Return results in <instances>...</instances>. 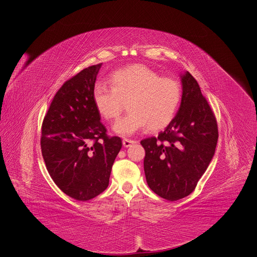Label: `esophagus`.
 <instances>
[{"label":"esophagus","mask_w":257,"mask_h":257,"mask_svg":"<svg viewBox=\"0 0 257 257\" xmlns=\"http://www.w3.org/2000/svg\"><path fill=\"white\" fill-rule=\"evenodd\" d=\"M135 141L130 140V139H123V146L124 147H130L132 144H134Z\"/></svg>","instance_id":"obj_1"}]
</instances>
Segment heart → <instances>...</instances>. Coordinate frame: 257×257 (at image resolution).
<instances>
[{"instance_id": "b5f03b06", "label": "heart", "mask_w": 257, "mask_h": 257, "mask_svg": "<svg viewBox=\"0 0 257 257\" xmlns=\"http://www.w3.org/2000/svg\"><path fill=\"white\" fill-rule=\"evenodd\" d=\"M111 87L97 83L93 102L97 112L106 120L119 117L127 102L128 113L120 118L113 130L130 136L147 126L158 130L170 123L181 100L180 83L170 77H160L144 65H133L115 72Z\"/></svg>"}]
</instances>
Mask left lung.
<instances>
[{
    "label": "left lung",
    "instance_id": "left-lung-1",
    "mask_svg": "<svg viewBox=\"0 0 257 257\" xmlns=\"http://www.w3.org/2000/svg\"><path fill=\"white\" fill-rule=\"evenodd\" d=\"M177 114L158 137L143 139L144 171L150 189L176 201L188 196L206 171L218 140L216 118L194 77L181 74Z\"/></svg>",
    "mask_w": 257,
    "mask_h": 257
}]
</instances>
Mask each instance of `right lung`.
I'll return each instance as SVG.
<instances>
[{"label":"right lung","instance_id":"1","mask_svg":"<svg viewBox=\"0 0 257 257\" xmlns=\"http://www.w3.org/2000/svg\"><path fill=\"white\" fill-rule=\"evenodd\" d=\"M102 66H90L58 90L42 124L41 149L55 184L68 196L87 201L109 185L122 140L109 137L93 102Z\"/></svg>","mask_w":257,"mask_h":257}]
</instances>
